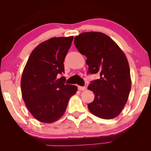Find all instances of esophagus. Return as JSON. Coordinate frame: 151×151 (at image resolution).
I'll return each mask as SVG.
<instances>
[{
  "mask_svg": "<svg viewBox=\"0 0 151 151\" xmlns=\"http://www.w3.org/2000/svg\"><path fill=\"white\" fill-rule=\"evenodd\" d=\"M78 89L80 91H84L86 89V88L84 86H78Z\"/></svg>",
  "mask_w": 151,
  "mask_h": 151,
  "instance_id": "obj_1",
  "label": "esophagus"
}]
</instances>
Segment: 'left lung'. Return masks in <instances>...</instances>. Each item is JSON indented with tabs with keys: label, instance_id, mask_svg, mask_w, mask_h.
I'll use <instances>...</instances> for the list:
<instances>
[{
	"label": "left lung",
	"instance_id": "obj_1",
	"mask_svg": "<svg viewBox=\"0 0 151 151\" xmlns=\"http://www.w3.org/2000/svg\"><path fill=\"white\" fill-rule=\"evenodd\" d=\"M74 45L87 57L89 74H99L88 89L95 94L88 104L93 115L103 119L116 117L127 103L131 89L129 62L114 41L101 32H85L76 36Z\"/></svg>",
	"mask_w": 151,
	"mask_h": 151
}]
</instances>
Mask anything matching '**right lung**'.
Here are the masks:
<instances>
[{"mask_svg": "<svg viewBox=\"0 0 151 151\" xmlns=\"http://www.w3.org/2000/svg\"><path fill=\"white\" fill-rule=\"evenodd\" d=\"M73 36L50 38L31 52L22 72V97L29 111L36 120L53 123L63 116L68 102L77 87L65 84L64 62Z\"/></svg>", "mask_w": 151, "mask_h": 151, "instance_id": "right-lung-1", "label": "right lung"}]
</instances>
